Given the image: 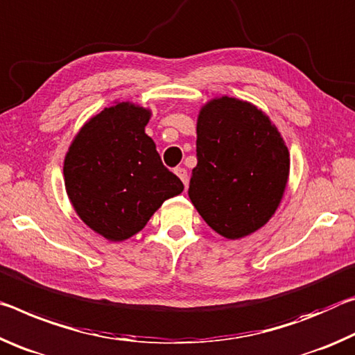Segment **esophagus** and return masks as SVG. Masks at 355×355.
<instances>
[{"label":"esophagus","instance_id":"1","mask_svg":"<svg viewBox=\"0 0 355 355\" xmlns=\"http://www.w3.org/2000/svg\"><path fill=\"white\" fill-rule=\"evenodd\" d=\"M174 173H176V176H178L179 179H181L185 187H187V184H189V174H187V170H185V168H182V166H178V168H174Z\"/></svg>","mask_w":355,"mask_h":355}]
</instances>
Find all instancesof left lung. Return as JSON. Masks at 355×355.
<instances>
[{"label": "left lung", "mask_w": 355, "mask_h": 355, "mask_svg": "<svg viewBox=\"0 0 355 355\" xmlns=\"http://www.w3.org/2000/svg\"><path fill=\"white\" fill-rule=\"evenodd\" d=\"M189 196L214 231L239 239L261 228L280 205L289 153L269 118L232 97L214 98L196 125Z\"/></svg>", "instance_id": "1"}]
</instances>
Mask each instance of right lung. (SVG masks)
<instances>
[{
	"label": "right lung",
	"mask_w": 355,
	"mask_h": 355,
	"mask_svg": "<svg viewBox=\"0 0 355 355\" xmlns=\"http://www.w3.org/2000/svg\"><path fill=\"white\" fill-rule=\"evenodd\" d=\"M149 116L127 102L103 108L75 137L64 160L75 211L108 241L137 234L162 202L184 190L144 133Z\"/></svg>",
	"instance_id": "right-lung-1"
}]
</instances>
